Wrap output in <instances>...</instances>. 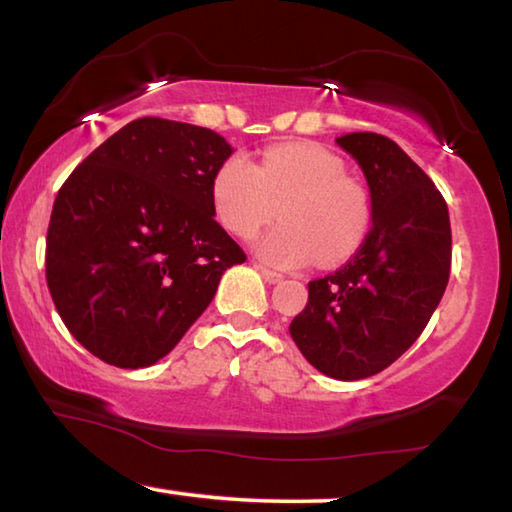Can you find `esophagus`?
Segmentation results:
<instances>
[{"label": "esophagus", "mask_w": 512, "mask_h": 512, "mask_svg": "<svg viewBox=\"0 0 512 512\" xmlns=\"http://www.w3.org/2000/svg\"><path fill=\"white\" fill-rule=\"evenodd\" d=\"M255 268H257L259 273H262V277H264L268 284H275V282L282 280V273H275V271H271V268H266L262 264H255Z\"/></svg>", "instance_id": "esophagus-1"}]
</instances>
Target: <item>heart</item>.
Returning a JSON list of instances; mask_svg holds the SVG:
<instances>
[{
    "mask_svg": "<svg viewBox=\"0 0 512 512\" xmlns=\"http://www.w3.org/2000/svg\"><path fill=\"white\" fill-rule=\"evenodd\" d=\"M212 208L232 235L250 239L280 208L282 224L257 241L277 268L324 266L356 253L369 228V199L340 156L313 143H286L257 165L230 156L212 176Z\"/></svg>",
    "mask_w": 512,
    "mask_h": 512,
    "instance_id": "heart-1",
    "label": "heart"
}]
</instances>
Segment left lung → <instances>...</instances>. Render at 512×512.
<instances>
[{"label": "left lung", "mask_w": 512, "mask_h": 512, "mask_svg": "<svg viewBox=\"0 0 512 512\" xmlns=\"http://www.w3.org/2000/svg\"><path fill=\"white\" fill-rule=\"evenodd\" d=\"M338 145L367 176L374 226L349 262L309 282L291 336L311 365L338 380L369 378L410 349L450 280L448 203L392 138L351 132Z\"/></svg>", "instance_id": "obj_1"}]
</instances>
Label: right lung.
Segmentation results:
<instances>
[{"label":"right lung","mask_w":512,"mask_h":512,"mask_svg":"<svg viewBox=\"0 0 512 512\" xmlns=\"http://www.w3.org/2000/svg\"><path fill=\"white\" fill-rule=\"evenodd\" d=\"M232 154L206 127L145 116L96 147L55 197L46 284L71 336L107 365L167 356L246 253L215 221Z\"/></svg>","instance_id":"obj_1"}]
</instances>
